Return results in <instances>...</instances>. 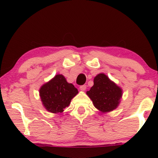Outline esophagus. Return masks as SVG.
Wrapping results in <instances>:
<instances>
[{
    "label": "esophagus",
    "instance_id": "esophagus-1",
    "mask_svg": "<svg viewBox=\"0 0 158 158\" xmlns=\"http://www.w3.org/2000/svg\"><path fill=\"white\" fill-rule=\"evenodd\" d=\"M80 90H83V91H85V90H86V85H81V86H80Z\"/></svg>",
    "mask_w": 158,
    "mask_h": 158
}]
</instances>
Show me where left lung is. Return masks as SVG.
<instances>
[{"label":"left lung","mask_w":158,"mask_h":158,"mask_svg":"<svg viewBox=\"0 0 158 158\" xmlns=\"http://www.w3.org/2000/svg\"><path fill=\"white\" fill-rule=\"evenodd\" d=\"M94 85L86 94L93 104L101 113L114 111L119 105L122 89L109 79L104 73H99L94 77Z\"/></svg>","instance_id":"obj_1"}]
</instances>
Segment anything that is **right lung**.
<instances>
[{
    "instance_id": "right-lung-1",
    "label": "right lung",
    "mask_w": 158,
    "mask_h": 158,
    "mask_svg": "<svg viewBox=\"0 0 158 158\" xmlns=\"http://www.w3.org/2000/svg\"><path fill=\"white\" fill-rule=\"evenodd\" d=\"M78 90L72 83H69L64 75H56L50 81L43 84L40 89L42 105L47 111L60 114L68 107Z\"/></svg>"
}]
</instances>
